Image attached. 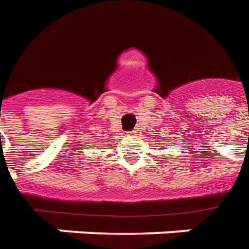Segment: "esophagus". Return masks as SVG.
Returning <instances> with one entry per match:
<instances>
[{
	"mask_svg": "<svg viewBox=\"0 0 249 249\" xmlns=\"http://www.w3.org/2000/svg\"><path fill=\"white\" fill-rule=\"evenodd\" d=\"M128 135H135V131H128Z\"/></svg>",
	"mask_w": 249,
	"mask_h": 249,
	"instance_id": "1",
	"label": "esophagus"
}]
</instances>
